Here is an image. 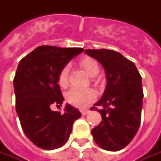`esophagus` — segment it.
<instances>
[{"instance_id": "esophagus-1", "label": "esophagus", "mask_w": 161, "mask_h": 161, "mask_svg": "<svg viewBox=\"0 0 161 161\" xmlns=\"http://www.w3.org/2000/svg\"><path fill=\"white\" fill-rule=\"evenodd\" d=\"M88 112H89V110H88V109H81V113H82V115H87Z\"/></svg>"}]
</instances>
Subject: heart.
<instances>
[{
    "label": "heart",
    "mask_w": 161,
    "mask_h": 161,
    "mask_svg": "<svg viewBox=\"0 0 161 161\" xmlns=\"http://www.w3.org/2000/svg\"><path fill=\"white\" fill-rule=\"evenodd\" d=\"M81 67L84 69L87 74L91 77H97L99 73V64L93 58H84L80 61ZM69 75V66H64L61 70L58 76V84L60 87L66 88L69 84L68 81ZM97 98V93L91 89L88 90H78V89H71L67 91L65 94L66 101L77 108H85L88 105L95 101Z\"/></svg>",
    "instance_id": "b5f03b06"
}]
</instances>
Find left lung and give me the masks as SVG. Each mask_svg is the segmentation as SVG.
Segmentation results:
<instances>
[{"mask_svg": "<svg viewBox=\"0 0 161 161\" xmlns=\"http://www.w3.org/2000/svg\"><path fill=\"white\" fill-rule=\"evenodd\" d=\"M85 53L101 64L107 78L103 97L91 108L100 112L103 120L91 134L101 148L119 151L133 140L141 124L142 76L135 64L118 52L87 49Z\"/></svg>", "mask_w": 161, "mask_h": 161, "instance_id": "1", "label": "left lung"}]
</instances>
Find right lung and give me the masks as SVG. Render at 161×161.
Returning <instances> with one entry per match:
<instances>
[{"label":"right lung","instance_id":"obj_1","mask_svg":"<svg viewBox=\"0 0 161 161\" xmlns=\"http://www.w3.org/2000/svg\"><path fill=\"white\" fill-rule=\"evenodd\" d=\"M83 48L41 46L19 61L14 78L15 108L23 131L33 144L45 150L61 147L81 117L77 108L66 104L64 113L53 111L64 98L58 85L61 70Z\"/></svg>","mask_w":161,"mask_h":161}]
</instances>
